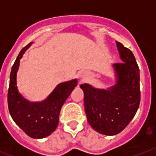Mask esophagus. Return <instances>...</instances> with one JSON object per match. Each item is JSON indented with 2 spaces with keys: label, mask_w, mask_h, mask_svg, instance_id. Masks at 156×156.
Masks as SVG:
<instances>
[{
  "label": "esophagus",
  "mask_w": 156,
  "mask_h": 156,
  "mask_svg": "<svg viewBox=\"0 0 156 156\" xmlns=\"http://www.w3.org/2000/svg\"><path fill=\"white\" fill-rule=\"evenodd\" d=\"M78 77H79V81H80V83H83V82H85L87 79L88 78V74L85 72H83V73H81L78 74Z\"/></svg>",
  "instance_id": "esophagus-1"
}]
</instances>
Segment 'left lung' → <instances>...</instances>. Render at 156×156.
<instances>
[{"label":"left lung","instance_id":"left-lung-1","mask_svg":"<svg viewBox=\"0 0 156 156\" xmlns=\"http://www.w3.org/2000/svg\"><path fill=\"white\" fill-rule=\"evenodd\" d=\"M122 62L114 64L116 83L104 90L82 84L88 123L104 135H116L135 116L140 103L139 68L133 52L116 41Z\"/></svg>","mask_w":156,"mask_h":156}]
</instances>
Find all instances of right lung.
Returning <instances> with one entry per match:
<instances>
[{"mask_svg":"<svg viewBox=\"0 0 156 156\" xmlns=\"http://www.w3.org/2000/svg\"><path fill=\"white\" fill-rule=\"evenodd\" d=\"M31 44L30 43L21 50L12 66L8 91V107L14 122L28 136L33 138H43L50 135L56 129L61 107L78 82L77 79H73L60 83L43 102L30 103L25 100L19 94L17 87V72L20 59Z\"/></svg>","mask_w":156,"mask_h":156,"instance_id":"1","label":"right lung"}]
</instances>
